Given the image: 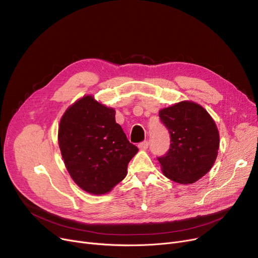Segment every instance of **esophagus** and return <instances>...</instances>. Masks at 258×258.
Listing matches in <instances>:
<instances>
[{
    "label": "esophagus",
    "mask_w": 258,
    "mask_h": 258,
    "mask_svg": "<svg viewBox=\"0 0 258 258\" xmlns=\"http://www.w3.org/2000/svg\"><path fill=\"white\" fill-rule=\"evenodd\" d=\"M148 145H150V143H148V141H143V142H141V143L138 145V147L140 148V150H147Z\"/></svg>",
    "instance_id": "obj_1"
}]
</instances>
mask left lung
<instances>
[{
    "mask_svg": "<svg viewBox=\"0 0 258 258\" xmlns=\"http://www.w3.org/2000/svg\"><path fill=\"white\" fill-rule=\"evenodd\" d=\"M159 117L170 135L166 155L158 157L163 173L180 184H192L213 166L220 146L215 122L204 107L182 101L165 107Z\"/></svg>",
    "mask_w": 258,
    "mask_h": 258,
    "instance_id": "obj_1",
    "label": "left lung"
}]
</instances>
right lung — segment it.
Returning a JSON list of instances; mask_svg holds the SVG:
<instances>
[{
  "label": "right lung",
  "mask_w": 258,
  "mask_h": 258,
  "mask_svg": "<svg viewBox=\"0 0 258 258\" xmlns=\"http://www.w3.org/2000/svg\"><path fill=\"white\" fill-rule=\"evenodd\" d=\"M58 144L71 178L92 195L106 194L123 180L128 162L138 152L116 123L114 108L93 96L77 100L64 112Z\"/></svg>",
  "instance_id": "1"
}]
</instances>
